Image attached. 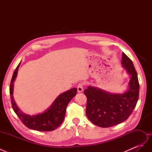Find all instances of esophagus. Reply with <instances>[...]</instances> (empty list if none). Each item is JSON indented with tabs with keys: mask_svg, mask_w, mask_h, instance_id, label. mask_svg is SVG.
<instances>
[{
	"mask_svg": "<svg viewBox=\"0 0 152 152\" xmlns=\"http://www.w3.org/2000/svg\"><path fill=\"white\" fill-rule=\"evenodd\" d=\"M83 84L80 83L77 86V91L79 92V93H82V92L83 91Z\"/></svg>",
	"mask_w": 152,
	"mask_h": 152,
	"instance_id": "1",
	"label": "esophagus"
}]
</instances>
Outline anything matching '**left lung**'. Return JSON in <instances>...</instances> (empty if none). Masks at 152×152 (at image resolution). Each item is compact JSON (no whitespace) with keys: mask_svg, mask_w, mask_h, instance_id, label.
<instances>
[{"mask_svg":"<svg viewBox=\"0 0 152 152\" xmlns=\"http://www.w3.org/2000/svg\"><path fill=\"white\" fill-rule=\"evenodd\" d=\"M121 63L130 76L126 92L111 93L91 86L84 90L87 100V117L99 127H112L126 121L138 100L140 84L137 72L132 61L124 53H122Z\"/></svg>","mask_w":152,"mask_h":152,"instance_id":"left-lung-1","label":"left lung"}]
</instances>
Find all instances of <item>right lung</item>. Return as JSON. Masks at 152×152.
Here are the masks:
<instances>
[{
    "instance_id": "add662e5",
    "label": "right lung",
    "mask_w": 152,
    "mask_h": 152,
    "mask_svg": "<svg viewBox=\"0 0 152 152\" xmlns=\"http://www.w3.org/2000/svg\"><path fill=\"white\" fill-rule=\"evenodd\" d=\"M21 61L18 65L13 73L10 84V95L13 110L15 111L21 121L29 129L39 131H50L55 130L61 125L66 114V108L71 99L77 94L76 87L68 90L59 94L55 99L50 107L42 113L37 115L26 114L21 111L16 104L13 97L14 82L18 75V68Z\"/></svg>"
}]
</instances>
